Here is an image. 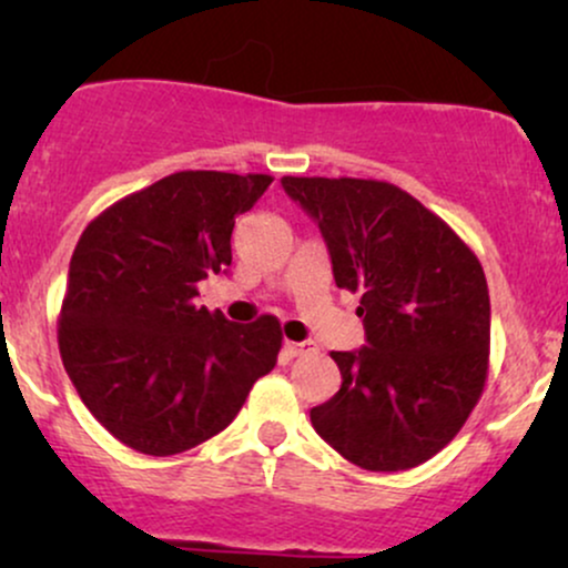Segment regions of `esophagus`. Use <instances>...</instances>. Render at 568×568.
<instances>
[{
  "mask_svg": "<svg viewBox=\"0 0 568 568\" xmlns=\"http://www.w3.org/2000/svg\"><path fill=\"white\" fill-rule=\"evenodd\" d=\"M285 352L291 357H302V355H315L317 347L312 342H285Z\"/></svg>",
  "mask_w": 568,
  "mask_h": 568,
  "instance_id": "1",
  "label": "esophagus"
}]
</instances>
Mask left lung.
<instances>
[{"label": "left lung", "instance_id": "obj_1", "mask_svg": "<svg viewBox=\"0 0 568 568\" xmlns=\"http://www.w3.org/2000/svg\"><path fill=\"white\" fill-rule=\"evenodd\" d=\"M283 189L321 226L338 288L361 293L368 338L331 352L342 387L310 410L312 427L363 470H410L454 440L484 395V266L446 221L387 181L285 175Z\"/></svg>", "mask_w": 568, "mask_h": 568}]
</instances>
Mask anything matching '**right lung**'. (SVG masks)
Segmentation results:
<instances>
[{"label": "right lung", "mask_w": 568, "mask_h": 568, "mask_svg": "<svg viewBox=\"0 0 568 568\" xmlns=\"http://www.w3.org/2000/svg\"><path fill=\"white\" fill-rule=\"evenodd\" d=\"M272 175L181 171L84 226L58 315V349L90 414L116 440L173 456L230 427L283 347L280 321L230 323L194 304L232 264V230Z\"/></svg>", "instance_id": "add662e5"}]
</instances>
